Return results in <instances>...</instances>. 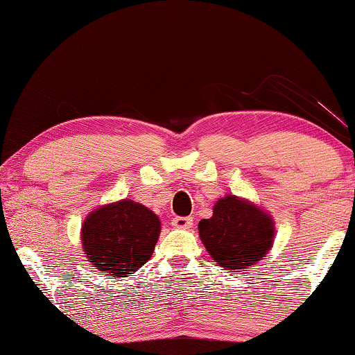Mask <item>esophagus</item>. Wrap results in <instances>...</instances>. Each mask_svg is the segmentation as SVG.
I'll list each match as a JSON object with an SVG mask.
<instances>
[{"label":"esophagus","instance_id":"34e87169","mask_svg":"<svg viewBox=\"0 0 355 355\" xmlns=\"http://www.w3.org/2000/svg\"><path fill=\"white\" fill-rule=\"evenodd\" d=\"M192 218H189V216H176V218H173V221H171V225L174 226V227H178V230H189V227L192 226Z\"/></svg>","mask_w":355,"mask_h":355}]
</instances>
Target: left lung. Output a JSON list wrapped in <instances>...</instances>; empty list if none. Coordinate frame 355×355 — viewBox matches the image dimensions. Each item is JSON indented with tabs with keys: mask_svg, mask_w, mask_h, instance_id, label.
<instances>
[{
	"mask_svg": "<svg viewBox=\"0 0 355 355\" xmlns=\"http://www.w3.org/2000/svg\"><path fill=\"white\" fill-rule=\"evenodd\" d=\"M198 234L218 265L239 273L270 250L275 226L260 208L227 196L216 202L210 220L198 223Z\"/></svg>",
	"mask_w": 355,
	"mask_h": 355,
	"instance_id": "left-lung-1",
	"label": "left lung"
}]
</instances>
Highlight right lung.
I'll use <instances>...</instances> for the list:
<instances>
[{
	"mask_svg": "<svg viewBox=\"0 0 355 355\" xmlns=\"http://www.w3.org/2000/svg\"><path fill=\"white\" fill-rule=\"evenodd\" d=\"M159 227L152 210L125 198L90 213L82 226V244L90 263L108 278L129 276L152 257Z\"/></svg>",
	"mask_w": 355,
	"mask_h": 355,
	"instance_id": "add662e5",
	"label": "right lung"
}]
</instances>
